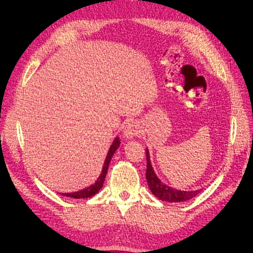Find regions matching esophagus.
Listing matches in <instances>:
<instances>
[{"mask_svg":"<svg viewBox=\"0 0 253 253\" xmlns=\"http://www.w3.org/2000/svg\"><path fill=\"white\" fill-rule=\"evenodd\" d=\"M139 132V126L135 121H129L124 128V135L126 138H132V137L138 135Z\"/></svg>","mask_w":253,"mask_h":253,"instance_id":"1","label":"esophagus"}]
</instances>
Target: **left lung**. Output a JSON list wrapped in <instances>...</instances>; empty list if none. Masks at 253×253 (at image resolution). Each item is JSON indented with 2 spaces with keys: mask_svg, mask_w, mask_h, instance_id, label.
<instances>
[{
  "mask_svg": "<svg viewBox=\"0 0 253 253\" xmlns=\"http://www.w3.org/2000/svg\"><path fill=\"white\" fill-rule=\"evenodd\" d=\"M145 178H147L148 185L152 191V193L154 194L159 200L164 202L169 203H179V202H186L196 196L201 192V190L196 191H180L176 190L171 187H168L165 183H163L158 179L156 174L153 170L151 160H150V154L149 151L147 150V173H145Z\"/></svg>",
  "mask_w": 253,
  "mask_h": 253,
  "instance_id": "1",
  "label": "left lung"
}]
</instances>
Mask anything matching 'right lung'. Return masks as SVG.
I'll return each instance as SVG.
<instances>
[{"label": "right lung", "mask_w": 253, "mask_h": 253, "mask_svg": "<svg viewBox=\"0 0 253 253\" xmlns=\"http://www.w3.org/2000/svg\"><path fill=\"white\" fill-rule=\"evenodd\" d=\"M120 144V141H119V138L117 137L116 139L114 140L113 144L111 145V148L109 150V153H108V156H106V159H105V163H104V166H103V170L101 172V175L99 176L97 181L94 183V185H91L90 187H87L85 189H83L81 191H78V192H74V193H63L62 195L64 196H67V197H72V198H88L90 196L95 195L96 193H98V191L100 190L103 186V182H104V179H105V176H106V173H108V169H109V164L111 162L112 159V156L114 155L115 151H116L119 147Z\"/></svg>", "instance_id": "add662e5"}]
</instances>
